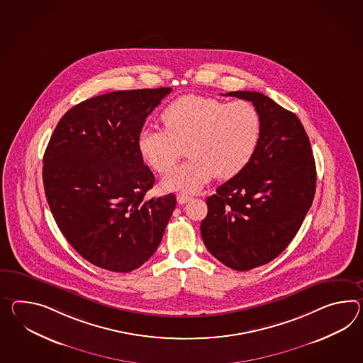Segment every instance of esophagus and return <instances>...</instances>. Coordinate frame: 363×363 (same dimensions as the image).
Listing matches in <instances>:
<instances>
[{"mask_svg": "<svg viewBox=\"0 0 363 363\" xmlns=\"http://www.w3.org/2000/svg\"><path fill=\"white\" fill-rule=\"evenodd\" d=\"M193 199V196H190V195L187 194H179L177 195V202L179 204H185L189 202V201H191Z\"/></svg>", "mask_w": 363, "mask_h": 363, "instance_id": "esophagus-1", "label": "esophagus"}]
</instances>
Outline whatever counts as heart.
<instances>
[{
	"label": "heart",
	"instance_id": "obj_1",
	"mask_svg": "<svg viewBox=\"0 0 363 363\" xmlns=\"http://www.w3.org/2000/svg\"><path fill=\"white\" fill-rule=\"evenodd\" d=\"M165 130H143L138 147L159 174H167L184 155L189 159L164 179L167 190L196 191L213 176L239 174L256 153L262 133L257 107L249 101L186 94L161 114Z\"/></svg>",
	"mask_w": 363,
	"mask_h": 363
}]
</instances>
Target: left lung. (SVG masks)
<instances>
[{"label": "left lung", "mask_w": 363, "mask_h": 363, "mask_svg": "<svg viewBox=\"0 0 363 363\" xmlns=\"http://www.w3.org/2000/svg\"><path fill=\"white\" fill-rule=\"evenodd\" d=\"M257 107L262 133L245 168L207 198L201 235L221 264L247 272L279 256L310 210L316 165L299 118L258 91H230Z\"/></svg>", "instance_id": "8db88e82"}]
</instances>
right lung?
Returning a JSON list of instances; mask_svg holds the SVG:
<instances>
[{
    "instance_id": "right-lung-1",
    "label": "right lung",
    "mask_w": 363,
    "mask_h": 363,
    "mask_svg": "<svg viewBox=\"0 0 363 363\" xmlns=\"http://www.w3.org/2000/svg\"><path fill=\"white\" fill-rule=\"evenodd\" d=\"M172 88L82 101L56 125L43 157L45 198L64 238L90 264L128 273L159 247L176 195L145 201L155 176L138 147L147 116Z\"/></svg>"
}]
</instances>
